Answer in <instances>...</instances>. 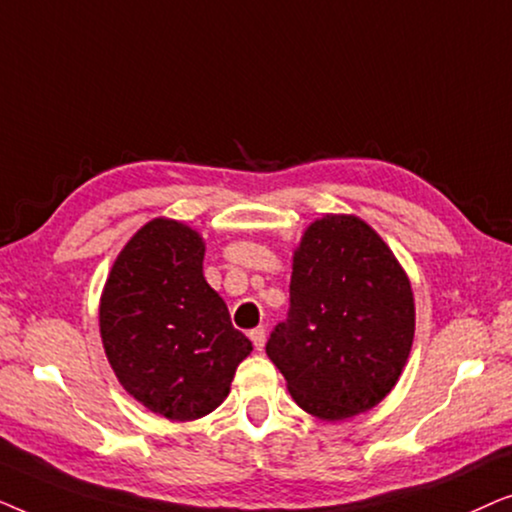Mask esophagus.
Wrapping results in <instances>:
<instances>
[{
    "label": "esophagus",
    "instance_id": "34e87169",
    "mask_svg": "<svg viewBox=\"0 0 512 512\" xmlns=\"http://www.w3.org/2000/svg\"><path fill=\"white\" fill-rule=\"evenodd\" d=\"M249 338H251V342H254V347L258 349V352H261L263 345H265V328L263 326L254 328V331L249 333Z\"/></svg>",
    "mask_w": 512,
    "mask_h": 512
}]
</instances>
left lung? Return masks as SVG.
Segmentation results:
<instances>
[{
	"instance_id": "8db88e82",
	"label": "left lung",
	"mask_w": 512,
	"mask_h": 512,
	"mask_svg": "<svg viewBox=\"0 0 512 512\" xmlns=\"http://www.w3.org/2000/svg\"><path fill=\"white\" fill-rule=\"evenodd\" d=\"M289 317L270 333V361L293 401L338 422L375 408L415 338L410 279L359 216L326 214L293 251Z\"/></svg>"
}]
</instances>
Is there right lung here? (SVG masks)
<instances>
[{
	"label": "right lung",
	"mask_w": 512,
	"mask_h": 512,
	"mask_svg": "<svg viewBox=\"0 0 512 512\" xmlns=\"http://www.w3.org/2000/svg\"><path fill=\"white\" fill-rule=\"evenodd\" d=\"M205 242L186 223L153 219L114 261L100 335L118 382L144 408L191 422L219 408L251 342L202 275Z\"/></svg>",
	"instance_id": "add662e5"
}]
</instances>
